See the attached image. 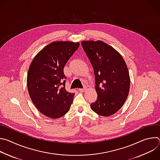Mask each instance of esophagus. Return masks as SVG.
<instances>
[{
    "label": "esophagus",
    "instance_id": "1",
    "mask_svg": "<svg viewBox=\"0 0 160 160\" xmlns=\"http://www.w3.org/2000/svg\"><path fill=\"white\" fill-rule=\"evenodd\" d=\"M86 90V88H79V91L80 92H83Z\"/></svg>",
    "mask_w": 160,
    "mask_h": 160
}]
</instances>
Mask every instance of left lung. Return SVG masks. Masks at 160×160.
Listing matches in <instances>:
<instances>
[{"instance_id":"8db88e82","label":"left lung","mask_w":160,"mask_h":160,"mask_svg":"<svg viewBox=\"0 0 160 160\" xmlns=\"http://www.w3.org/2000/svg\"><path fill=\"white\" fill-rule=\"evenodd\" d=\"M81 43L94 72L98 98L90 108L101 116H111L123 106L129 93L127 64L118 51L102 41Z\"/></svg>"}]
</instances>
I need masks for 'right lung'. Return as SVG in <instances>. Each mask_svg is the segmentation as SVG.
Listing matches in <instances>:
<instances>
[{
  "label": "right lung",
  "mask_w": 160,
  "mask_h": 160,
  "mask_svg": "<svg viewBox=\"0 0 160 160\" xmlns=\"http://www.w3.org/2000/svg\"><path fill=\"white\" fill-rule=\"evenodd\" d=\"M78 42H53L33 59L28 72L30 97L43 115L58 118L70 110L75 94L65 89L64 67L79 48Z\"/></svg>",
  "instance_id": "obj_1"
}]
</instances>
